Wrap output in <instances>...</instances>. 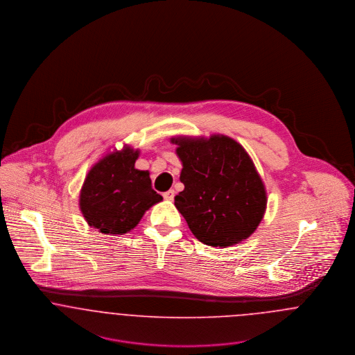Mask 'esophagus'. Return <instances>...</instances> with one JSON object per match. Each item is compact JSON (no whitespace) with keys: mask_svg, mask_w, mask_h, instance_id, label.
<instances>
[{"mask_svg":"<svg viewBox=\"0 0 355 355\" xmlns=\"http://www.w3.org/2000/svg\"><path fill=\"white\" fill-rule=\"evenodd\" d=\"M163 196H164L166 200H173V198H175V191H173V189H169V191L163 193Z\"/></svg>","mask_w":355,"mask_h":355,"instance_id":"obj_1","label":"esophagus"}]
</instances>
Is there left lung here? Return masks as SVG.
Returning a JSON list of instances; mask_svg holds the SVG:
<instances>
[{"instance_id":"obj_1","label":"left lung","mask_w":355,"mask_h":355,"mask_svg":"<svg viewBox=\"0 0 355 355\" xmlns=\"http://www.w3.org/2000/svg\"><path fill=\"white\" fill-rule=\"evenodd\" d=\"M178 146L184 189L175 205L198 241L228 247L254 234L263 219L267 193L251 157L224 135L172 137Z\"/></svg>"}]
</instances>
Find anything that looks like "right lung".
Listing matches in <instances>:
<instances>
[{"instance_id": "right-lung-1", "label": "right lung", "mask_w": 355, "mask_h": 355, "mask_svg": "<svg viewBox=\"0 0 355 355\" xmlns=\"http://www.w3.org/2000/svg\"><path fill=\"white\" fill-rule=\"evenodd\" d=\"M139 150L124 146L89 169L80 191V209L87 223L105 235L133 230L147 209L163 200L152 189L150 172L135 168Z\"/></svg>"}]
</instances>
